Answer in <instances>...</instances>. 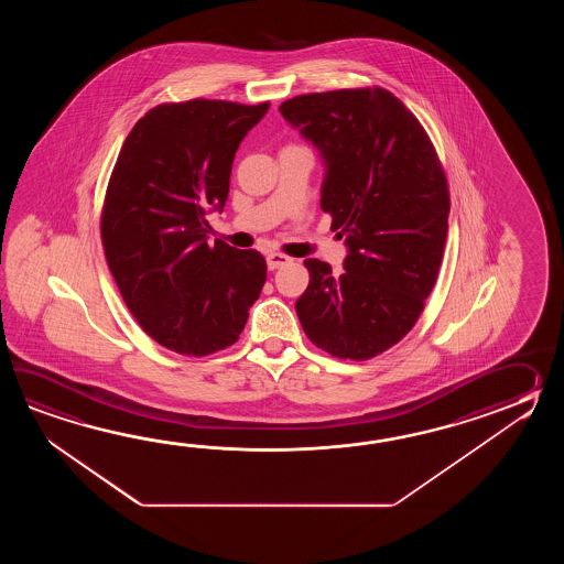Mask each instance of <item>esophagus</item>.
Wrapping results in <instances>:
<instances>
[{"instance_id": "esophagus-1", "label": "esophagus", "mask_w": 564, "mask_h": 564, "mask_svg": "<svg viewBox=\"0 0 564 564\" xmlns=\"http://www.w3.org/2000/svg\"><path fill=\"white\" fill-rule=\"evenodd\" d=\"M265 260H268V268H270V270H276V268H282V265H286L292 262V258H290V256L280 252L268 253V258H265Z\"/></svg>"}]
</instances>
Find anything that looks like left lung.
I'll use <instances>...</instances> for the list:
<instances>
[{"instance_id": "obj_1", "label": "left lung", "mask_w": 564, "mask_h": 564, "mask_svg": "<svg viewBox=\"0 0 564 564\" xmlns=\"http://www.w3.org/2000/svg\"><path fill=\"white\" fill-rule=\"evenodd\" d=\"M280 112L321 149V207L348 246L340 276L304 262L300 324L336 359H372L415 326L435 286L449 216L444 165L417 117L381 86L294 96Z\"/></svg>"}]
</instances>
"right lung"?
<instances>
[{"instance_id":"1","label":"right lung","mask_w":564,"mask_h":564,"mask_svg":"<svg viewBox=\"0 0 564 564\" xmlns=\"http://www.w3.org/2000/svg\"><path fill=\"white\" fill-rule=\"evenodd\" d=\"M270 102H161L120 147L100 214V240L134 321L161 347L207 357L231 347L264 288V256L207 243L234 156Z\"/></svg>"}]
</instances>
